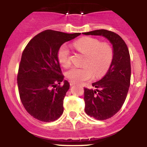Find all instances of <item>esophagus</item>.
<instances>
[{"label": "esophagus", "mask_w": 147, "mask_h": 147, "mask_svg": "<svg viewBox=\"0 0 147 147\" xmlns=\"http://www.w3.org/2000/svg\"><path fill=\"white\" fill-rule=\"evenodd\" d=\"M75 82H70V85L71 86H73V85H75Z\"/></svg>", "instance_id": "obj_1"}]
</instances>
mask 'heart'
Listing matches in <instances>:
<instances>
[{"instance_id":"b5f03b06","label":"heart","mask_w":147,"mask_h":147,"mask_svg":"<svg viewBox=\"0 0 147 147\" xmlns=\"http://www.w3.org/2000/svg\"><path fill=\"white\" fill-rule=\"evenodd\" d=\"M73 46L85 55L81 67H73L67 72L68 79L72 82L81 83L91 79L103 76L112 64L113 50L110 45L100 42L99 40L84 37L73 42ZM57 59L63 67L70 65V51L68 46L63 44L57 51Z\"/></svg>"}]
</instances>
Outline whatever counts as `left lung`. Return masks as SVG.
I'll list each match as a JSON object with an SVG mask.
<instances>
[{"label": "left lung", "instance_id": "8db88e82", "mask_svg": "<svg viewBox=\"0 0 147 147\" xmlns=\"http://www.w3.org/2000/svg\"><path fill=\"white\" fill-rule=\"evenodd\" d=\"M86 35H100L113 47V60L106 75L92 83L96 88H84V111L97 120H105L117 113L127 97L131 79V64L128 47L122 38L107 30L84 32Z\"/></svg>", "mask_w": 147, "mask_h": 147}]
</instances>
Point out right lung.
<instances>
[{
	"mask_svg": "<svg viewBox=\"0 0 147 147\" xmlns=\"http://www.w3.org/2000/svg\"><path fill=\"white\" fill-rule=\"evenodd\" d=\"M80 34L47 30L31 39L23 50L17 78L19 94L25 109L35 119L50 122L63 115L69 83L64 80L59 85L64 76L57 51Z\"/></svg>",
	"mask_w": 147,
	"mask_h": 147,
	"instance_id": "1",
	"label": "right lung"
}]
</instances>
